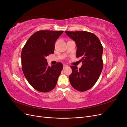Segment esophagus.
<instances>
[{
  "instance_id": "34e87169",
  "label": "esophagus",
  "mask_w": 127,
  "mask_h": 127,
  "mask_svg": "<svg viewBox=\"0 0 127 127\" xmlns=\"http://www.w3.org/2000/svg\"><path fill=\"white\" fill-rule=\"evenodd\" d=\"M68 67V65H67V64H63V68H64H64H67V67Z\"/></svg>"
}]
</instances>
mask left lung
I'll use <instances>...</instances> for the list:
<instances>
[{
  "mask_svg": "<svg viewBox=\"0 0 127 127\" xmlns=\"http://www.w3.org/2000/svg\"><path fill=\"white\" fill-rule=\"evenodd\" d=\"M67 35L76 44V57L82 61V66H71L69 80L72 87L80 92H84L93 87L100 76L103 67L102 58L103 47L94 34L87 31H66Z\"/></svg>",
  "mask_w": 127,
  "mask_h": 127,
  "instance_id": "obj_1",
  "label": "left lung"
}]
</instances>
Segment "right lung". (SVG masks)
<instances>
[{
    "instance_id": "right-lung-1",
    "label": "right lung",
    "mask_w": 127,
    "mask_h": 127,
    "mask_svg": "<svg viewBox=\"0 0 127 127\" xmlns=\"http://www.w3.org/2000/svg\"><path fill=\"white\" fill-rule=\"evenodd\" d=\"M64 31H39L31 35L22 49V67L29 84L45 93L52 90L63 69L62 63L48 66L45 58L54 52L56 41Z\"/></svg>"
}]
</instances>
